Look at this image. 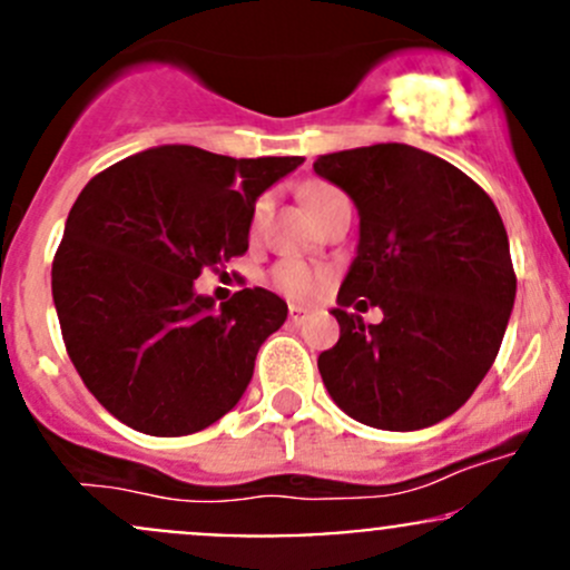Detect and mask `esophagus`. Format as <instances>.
Listing matches in <instances>:
<instances>
[{
	"label": "esophagus",
	"instance_id": "34e87169",
	"mask_svg": "<svg viewBox=\"0 0 570 570\" xmlns=\"http://www.w3.org/2000/svg\"><path fill=\"white\" fill-rule=\"evenodd\" d=\"M308 317V308L306 306H301V303H292L289 306V320L295 322V325H301L303 320Z\"/></svg>",
	"mask_w": 570,
	"mask_h": 570
}]
</instances>
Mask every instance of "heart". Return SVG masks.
Returning <instances> with one entry per match:
<instances>
[{
  "label": "heart",
  "instance_id": "b5f03b06",
  "mask_svg": "<svg viewBox=\"0 0 570 570\" xmlns=\"http://www.w3.org/2000/svg\"><path fill=\"white\" fill-rule=\"evenodd\" d=\"M333 195H338L336 189L314 187L312 193H308V209L320 206L322 200L333 198ZM275 284H278V289H284L286 295L308 297V295H314V292H317L322 286V275L312 273V269H308L306 264H301V262H284V264H278V267H275Z\"/></svg>",
  "mask_w": 570,
  "mask_h": 570
}]
</instances>
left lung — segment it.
<instances>
[{"label":"left lung","instance_id":"1","mask_svg":"<svg viewBox=\"0 0 570 570\" xmlns=\"http://www.w3.org/2000/svg\"><path fill=\"white\" fill-rule=\"evenodd\" d=\"M314 174L358 209L355 258L331 312L338 342L317 361L322 383L355 422L433 428L488 375L513 312L502 217L463 170L405 142L322 154ZM366 305L384 312L377 326L363 325Z\"/></svg>","mask_w":570,"mask_h":570}]
</instances>
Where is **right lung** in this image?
Segmentation results:
<instances>
[{
  "mask_svg": "<svg viewBox=\"0 0 570 570\" xmlns=\"http://www.w3.org/2000/svg\"><path fill=\"white\" fill-rule=\"evenodd\" d=\"M303 163L154 146L79 193L51 297L79 377L115 419L189 435L243 400L258 347L289 308L262 286L217 306L195 278L248 250L256 200Z\"/></svg>",
  "mask_w": 570,
  "mask_h": 570,
  "instance_id": "add662e5",
  "label": "right lung"
}]
</instances>
